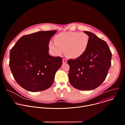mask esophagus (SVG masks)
<instances>
[{"instance_id":"34e87169","label":"esophagus","mask_w":125,"mask_h":125,"mask_svg":"<svg viewBox=\"0 0 125 125\" xmlns=\"http://www.w3.org/2000/svg\"><path fill=\"white\" fill-rule=\"evenodd\" d=\"M67 62V60L66 59H63V63H65Z\"/></svg>"}]
</instances>
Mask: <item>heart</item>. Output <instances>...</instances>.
<instances>
[{
	"mask_svg": "<svg viewBox=\"0 0 125 125\" xmlns=\"http://www.w3.org/2000/svg\"><path fill=\"white\" fill-rule=\"evenodd\" d=\"M89 41V36L84 32H62L55 37V43L49 42V48L55 55H60L65 51L67 57L75 59L81 56L85 52Z\"/></svg>",
	"mask_w": 125,
	"mask_h": 125,
	"instance_id": "1",
	"label": "heart"
}]
</instances>
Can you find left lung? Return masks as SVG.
I'll list each match as a JSON object with an SVG mask.
<instances>
[{"instance_id":"1","label":"left lung","mask_w":125,"mask_h":125,"mask_svg":"<svg viewBox=\"0 0 125 125\" xmlns=\"http://www.w3.org/2000/svg\"><path fill=\"white\" fill-rule=\"evenodd\" d=\"M90 41L87 49L80 57L68 60L69 80L74 87L91 91L100 85L111 66L112 53L108 44L93 32L83 31Z\"/></svg>"}]
</instances>
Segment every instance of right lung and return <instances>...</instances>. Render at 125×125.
Instances as JSON below:
<instances>
[{"label": "right lung", "instance_id": "1", "mask_svg": "<svg viewBox=\"0 0 125 125\" xmlns=\"http://www.w3.org/2000/svg\"><path fill=\"white\" fill-rule=\"evenodd\" d=\"M57 32L40 31L24 35L10 52L9 66L14 79L26 90L36 92L49 88L62 64L60 57L49 54V43Z\"/></svg>", "mask_w": 125, "mask_h": 125}]
</instances>
